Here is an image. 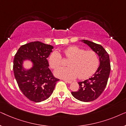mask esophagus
Wrapping results in <instances>:
<instances>
[{"instance_id":"1","label":"esophagus","mask_w":126,"mask_h":126,"mask_svg":"<svg viewBox=\"0 0 126 126\" xmlns=\"http://www.w3.org/2000/svg\"><path fill=\"white\" fill-rule=\"evenodd\" d=\"M65 82H66V83H68V84H70L72 83V81H68V80H63Z\"/></svg>"}]
</instances>
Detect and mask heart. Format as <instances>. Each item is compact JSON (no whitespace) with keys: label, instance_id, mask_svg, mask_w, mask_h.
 Listing matches in <instances>:
<instances>
[{"label":"heart","instance_id":"1","mask_svg":"<svg viewBox=\"0 0 126 126\" xmlns=\"http://www.w3.org/2000/svg\"><path fill=\"white\" fill-rule=\"evenodd\" d=\"M65 57L69 60L67 68H59L55 70L56 76L65 79L79 78L84 80L89 78L96 71L99 64L97 53L92 50H85L77 46H70L63 51ZM50 66L56 69L63 63L61 55L55 51L49 58Z\"/></svg>","mask_w":126,"mask_h":126}]
</instances>
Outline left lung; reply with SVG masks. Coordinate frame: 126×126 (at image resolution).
Masks as SVG:
<instances>
[{
    "instance_id": "obj_1",
    "label": "left lung",
    "mask_w": 126,
    "mask_h": 126,
    "mask_svg": "<svg viewBox=\"0 0 126 126\" xmlns=\"http://www.w3.org/2000/svg\"><path fill=\"white\" fill-rule=\"evenodd\" d=\"M82 42L97 53L100 65L91 78L78 82L79 90L72 92V94L79 100L89 102L96 100L104 91L110 76L111 65L109 54L102 46L88 40H82Z\"/></svg>"
}]
</instances>
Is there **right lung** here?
I'll use <instances>...</instances> for the list:
<instances>
[{
  "label": "right lung",
  "instance_id": "right-lung-1",
  "mask_svg": "<svg viewBox=\"0 0 126 126\" xmlns=\"http://www.w3.org/2000/svg\"><path fill=\"white\" fill-rule=\"evenodd\" d=\"M53 46L35 41L22 45L15 55L13 70L18 87L30 100L38 103L48 99L60 80L53 76L49 68L47 58ZM30 60L33 66L26 70L23 61Z\"/></svg>",
  "mask_w": 126,
  "mask_h": 126
}]
</instances>
